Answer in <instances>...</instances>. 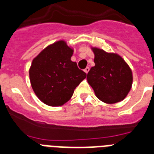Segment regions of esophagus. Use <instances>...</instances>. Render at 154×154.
I'll list each match as a JSON object with an SVG mask.
<instances>
[{"label":"esophagus","mask_w":154,"mask_h":154,"mask_svg":"<svg viewBox=\"0 0 154 154\" xmlns=\"http://www.w3.org/2000/svg\"><path fill=\"white\" fill-rule=\"evenodd\" d=\"M84 71H85V73H88V72H89V67H86L84 69Z\"/></svg>","instance_id":"34e87169"}]
</instances>
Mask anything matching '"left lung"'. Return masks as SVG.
<instances>
[{
  "label": "left lung",
  "mask_w": 154,
  "mask_h": 154,
  "mask_svg": "<svg viewBox=\"0 0 154 154\" xmlns=\"http://www.w3.org/2000/svg\"><path fill=\"white\" fill-rule=\"evenodd\" d=\"M95 66L87 74L97 97L108 104L119 102L129 94L133 75L129 65L119 55L93 48Z\"/></svg>",
  "instance_id": "left-lung-1"
}]
</instances>
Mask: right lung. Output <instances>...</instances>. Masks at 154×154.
Masks as SVG:
<instances>
[{
  "instance_id": "right-lung-1",
  "label": "right lung",
  "mask_w": 154,
  "mask_h": 154,
  "mask_svg": "<svg viewBox=\"0 0 154 154\" xmlns=\"http://www.w3.org/2000/svg\"><path fill=\"white\" fill-rule=\"evenodd\" d=\"M72 53L64 41H59L46 47L32 60L29 69L31 85L45 104L64 105L86 77V73L71 60Z\"/></svg>"
}]
</instances>
